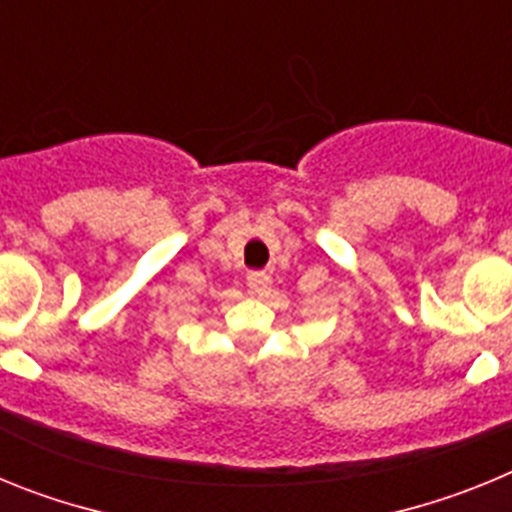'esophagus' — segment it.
<instances>
[{
  "label": "esophagus",
  "mask_w": 512,
  "mask_h": 512,
  "mask_svg": "<svg viewBox=\"0 0 512 512\" xmlns=\"http://www.w3.org/2000/svg\"><path fill=\"white\" fill-rule=\"evenodd\" d=\"M269 284L271 279L264 271H251V274H248V289H251L253 295H264L266 289H269Z\"/></svg>",
  "instance_id": "34e87169"
}]
</instances>
